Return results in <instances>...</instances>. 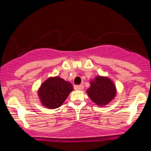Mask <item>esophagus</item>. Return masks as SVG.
<instances>
[{
    "label": "esophagus",
    "mask_w": 151,
    "mask_h": 151,
    "mask_svg": "<svg viewBox=\"0 0 151 151\" xmlns=\"http://www.w3.org/2000/svg\"><path fill=\"white\" fill-rule=\"evenodd\" d=\"M75 89H78V90H82L83 89H84V86H83L82 84H80V85L75 86Z\"/></svg>",
    "instance_id": "esophagus-1"
}]
</instances>
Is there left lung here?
<instances>
[{
  "label": "left lung",
  "instance_id": "obj_1",
  "mask_svg": "<svg viewBox=\"0 0 151 151\" xmlns=\"http://www.w3.org/2000/svg\"><path fill=\"white\" fill-rule=\"evenodd\" d=\"M87 93L91 101L96 104L104 106L115 96L116 90L112 81L108 77L98 76L91 81Z\"/></svg>",
  "mask_w": 151,
  "mask_h": 151
}]
</instances>
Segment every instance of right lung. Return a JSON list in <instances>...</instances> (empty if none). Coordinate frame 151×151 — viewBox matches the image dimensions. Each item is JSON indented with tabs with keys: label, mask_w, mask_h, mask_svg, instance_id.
Here are the masks:
<instances>
[{
	"label": "right lung",
	"mask_w": 151,
	"mask_h": 151,
	"mask_svg": "<svg viewBox=\"0 0 151 151\" xmlns=\"http://www.w3.org/2000/svg\"><path fill=\"white\" fill-rule=\"evenodd\" d=\"M73 90L72 84L59 77H50L41 85L38 91L42 104L49 109L60 107Z\"/></svg>",
	"instance_id": "1"
}]
</instances>
